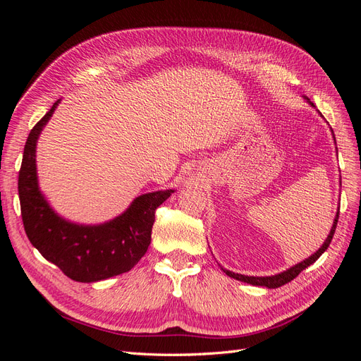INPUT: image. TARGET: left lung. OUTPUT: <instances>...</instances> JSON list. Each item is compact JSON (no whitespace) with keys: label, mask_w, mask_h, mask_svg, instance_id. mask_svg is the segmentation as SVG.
I'll use <instances>...</instances> for the list:
<instances>
[{"label":"left lung","mask_w":361,"mask_h":361,"mask_svg":"<svg viewBox=\"0 0 361 361\" xmlns=\"http://www.w3.org/2000/svg\"><path fill=\"white\" fill-rule=\"evenodd\" d=\"M305 101H307L312 106H313V104L310 102V99L309 97H304ZM322 116V114H321ZM331 133H333V129H331ZM333 138H334V134H333ZM334 143H336V138H334ZM341 185H342V180H341ZM337 220H338V209H337V212H336V216H334V221H333V226H331V231H330V233H329V236L325 238V241H324V244L314 251V253L310 256V257H307V259H304V260H301L300 264H297V265H293V267H290V268H288L286 271H283V272H279V274H274V276H265V277H255V276H244V274H238V272H233V271H228V269H226V268H221L223 269V272H226V276H228V277H232V279H236V280H239V281H244V283H248V285H253V286H264V288H268V289H276V288H280V286H283V285H286V283H289L290 280H293L295 277H297L300 272L302 271V269H305L307 267H310L312 264H314L316 260H318L319 257H321V255L324 253V251L329 248V245H330V243H331V239H333V235H334V232H336V226H337Z\"/></svg>","instance_id":"1"}]
</instances>
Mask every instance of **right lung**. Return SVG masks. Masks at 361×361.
Instances as JSON below:
<instances>
[{"mask_svg": "<svg viewBox=\"0 0 361 361\" xmlns=\"http://www.w3.org/2000/svg\"><path fill=\"white\" fill-rule=\"evenodd\" d=\"M61 99L31 129L20 164L18 191L25 233L32 247L75 281L93 283L133 269L150 245L155 211L174 190L146 192L126 211L101 224L72 223L59 215L40 191L37 140Z\"/></svg>", "mask_w": 361, "mask_h": 361, "instance_id": "1", "label": "right lung"}]
</instances>
